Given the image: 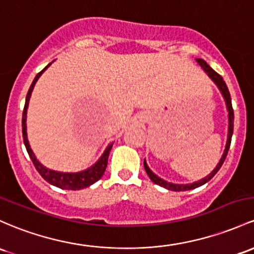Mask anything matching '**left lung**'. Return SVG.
<instances>
[{
	"label": "left lung",
	"instance_id": "8db88e82",
	"mask_svg": "<svg viewBox=\"0 0 254 254\" xmlns=\"http://www.w3.org/2000/svg\"><path fill=\"white\" fill-rule=\"evenodd\" d=\"M197 63H199V65L201 66L202 68H204V71L206 73L208 74V77L211 78V79L213 80L214 83H216L217 86L219 88V90H221L223 97H224L225 100V104H227V110H228V117H229V127H228V138H227V144H225V149H224V153H223L221 160H219V163L217 164L216 168L213 169V171L211 172L208 176H206L205 178H202V180L197 181V182H194V183H190V185H174V183H169L166 182V181L161 180L160 177H158L157 175L153 174L152 171H150V169L148 168V165H147L146 160L143 161V165H144V170H146L147 175H148L150 181L152 182H154L155 185L160 186V187H164V188L169 189V190H174V191H183V190H190V189H195L197 188V187L205 185L206 182H208V181L212 178L214 175L218 172V170L221 169V166L223 165V163H224L225 158H227V154H228V150H229V147H230V142H231V136H233V131H234V111H233V106H231V99H230V93L229 90H228V86L225 84V82L223 80V78L221 74L217 73L214 69H212L210 67V66L206 64L205 60L202 59H196Z\"/></svg>",
	"mask_w": 254,
	"mask_h": 254
}]
</instances>
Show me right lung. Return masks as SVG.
<instances>
[{
  "mask_svg": "<svg viewBox=\"0 0 254 254\" xmlns=\"http://www.w3.org/2000/svg\"><path fill=\"white\" fill-rule=\"evenodd\" d=\"M52 64V63H50ZM50 64L48 66H46L40 73H37V76L33 79L31 86H30L29 91H27L26 100H25V106H24V112H23V138L25 147H26L27 153H29L30 158H31L33 165H35L36 170L40 172V175L47 182L50 183V185L58 187V188L61 189H68V190H79V189L86 188V187L94 185V183L97 182L100 178L102 177V175L105 174V170L107 168L108 163V155H110L111 148H112L113 144H108L107 148L105 149L104 154L101 155V158L94 164L93 166H90L89 169L84 170V171L80 172H73V174H68V172H58L53 171V170L47 169L46 166H43L40 161L37 160L33 154L32 149L30 148L29 140H27V133H26V113H27V107H29V101L30 97H31V93L33 90V86H35L36 82L38 80V78L41 77V74L46 71L47 68L49 67Z\"/></svg>",
  "mask_w": 254,
  "mask_h": 254,
  "instance_id": "right-lung-1",
  "label": "right lung"
}]
</instances>
